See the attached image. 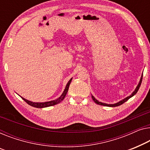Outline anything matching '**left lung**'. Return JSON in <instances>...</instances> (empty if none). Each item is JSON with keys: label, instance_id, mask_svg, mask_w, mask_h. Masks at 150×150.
Masks as SVG:
<instances>
[{"label": "left lung", "instance_id": "left-lung-1", "mask_svg": "<svg viewBox=\"0 0 150 150\" xmlns=\"http://www.w3.org/2000/svg\"><path fill=\"white\" fill-rule=\"evenodd\" d=\"M142 79H143V75H142V76H141V79H140V81H139V84H138L137 87L136 88L135 90H134V91L133 92H132L131 95L129 96H128V97H126V98H124V99H123V100H122L120 101L119 103H115V104H113V105L105 104V103H101V102H99V101L97 100L95 98H94V97L93 96H92V99H93V100L94 101V103H96V104H98V105H103V106H108V107H117V106H120V105H121L123 104V103H125L126 101H127V100H128V99H129L130 98H131L132 96H133L134 95V94H137V92H138L139 88H140V86H141V82H142Z\"/></svg>", "mask_w": 150, "mask_h": 150}]
</instances>
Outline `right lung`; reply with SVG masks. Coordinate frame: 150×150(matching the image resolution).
Returning <instances> with one entry per match:
<instances>
[{"label":"right lung","mask_w":150,"mask_h":150,"mask_svg":"<svg viewBox=\"0 0 150 150\" xmlns=\"http://www.w3.org/2000/svg\"><path fill=\"white\" fill-rule=\"evenodd\" d=\"M71 80H72V79H71L70 80H69L68 83L67 84L66 88H65V89L64 90V92H63L62 95L59 97L58 98H57L54 100L48 101V102H45V103H33V102H31V101L26 100V99H25L24 98H22H22L23 100H24L26 103H28L29 105H30V106L34 107H36V108H43V107L53 106V105H57V104H58V103H60L61 101H62L63 99L64 98V97H65V96H66L67 92H68V90H69V86H70Z\"/></svg>","instance_id":"add662e5"}]
</instances>
